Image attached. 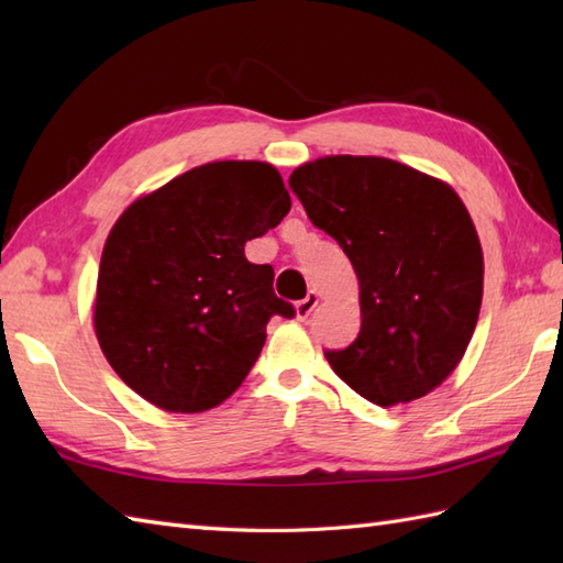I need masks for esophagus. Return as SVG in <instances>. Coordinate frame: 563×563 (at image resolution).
Returning a JSON list of instances; mask_svg holds the SVG:
<instances>
[{"mask_svg": "<svg viewBox=\"0 0 563 563\" xmlns=\"http://www.w3.org/2000/svg\"><path fill=\"white\" fill-rule=\"evenodd\" d=\"M317 305H319V295H317V292H309V295L305 297V300H300V302L295 305V317L300 319V321H305L309 314L314 312Z\"/></svg>", "mask_w": 563, "mask_h": 563, "instance_id": "34e87169", "label": "esophagus"}]
</instances>
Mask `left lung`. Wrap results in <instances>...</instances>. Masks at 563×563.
Segmentation results:
<instances>
[{"mask_svg":"<svg viewBox=\"0 0 563 563\" xmlns=\"http://www.w3.org/2000/svg\"><path fill=\"white\" fill-rule=\"evenodd\" d=\"M307 218L333 236L361 283V333L324 351L377 406L426 397L466 351L479 319L484 256L454 190L385 157H324L290 174Z\"/></svg>","mask_w":563,"mask_h":563,"instance_id":"8db88e82","label":"left lung"}]
</instances>
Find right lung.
Here are the masks:
<instances>
[{"instance_id":"obj_1","label":"right lung","mask_w":563,"mask_h":563,"mask_svg":"<svg viewBox=\"0 0 563 563\" xmlns=\"http://www.w3.org/2000/svg\"><path fill=\"white\" fill-rule=\"evenodd\" d=\"M290 212L263 162L196 166L135 200L106 239L93 329L125 385L164 411L198 413L242 385L271 317H295L273 268L244 256Z\"/></svg>"}]
</instances>
